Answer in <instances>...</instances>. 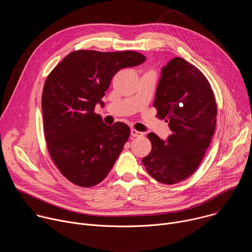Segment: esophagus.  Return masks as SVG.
I'll list each match as a JSON object with an SVG mask.
<instances>
[{
    "instance_id": "esophagus-1",
    "label": "esophagus",
    "mask_w": 252,
    "mask_h": 252,
    "mask_svg": "<svg viewBox=\"0 0 252 252\" xmlns=\"http://www.w3.org/2000/svg\"><path fill=\"white\" fill-rule=\"evenodd\" d=\"M130 134H131L132 136H134V137H140V136H143V132L138 131V130H136V129H134V128H131V130H130Z\"/></svg>"
}]
</instances>
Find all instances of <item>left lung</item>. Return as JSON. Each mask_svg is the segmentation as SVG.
I'll return each mask as SVG.
<instances>
[{
    "mask_svg": "<svg viewBox=\"0 0 252 252\" xmlns=\"http://www.w3.org/2000/svg\"><path fill=\"white\" fill-rule=\"evenodd\" d=\"M154 106L172 133L167 140L149 133L153 148L142 163L156 181L181 183L199 166L215 130L218 106L211 86L196 66L174 58L161 69Z\"/></svg>",
    "mask_w": 252,
    "mask_h": 252,
    "instance_id": "left-lung-1",
    "label": "left lung"
}]
</instances>
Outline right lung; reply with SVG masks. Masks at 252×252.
<instances>
[{
  "label": "right lung",
  "instance_id": "add662e5",
  "mask_svg": "<svg viewBox=\"0 0 252 252\" xmlns=\"http://www.w3.org/2000/svg\"><path fill=\"white\" fill-rule=\"evenodd\" d=\"M132 51L79 50L68 54L48 76L43 90L44 133L50 156L70 183L92 188L109 174L130 128L124 123L107 126L94 113L96 103L121 68L142 63Z\"/></svg>",
  "mask_w": 252,
  "mask_h": 252
}]
</instances>
